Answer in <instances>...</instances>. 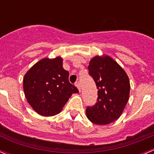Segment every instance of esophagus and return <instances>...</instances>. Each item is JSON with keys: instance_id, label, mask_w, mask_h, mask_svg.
<instances>
[{"instance_id": "34e87169", "label": "esophagus", "mask_w": 154, "mask_h": 154, "mask_svg": "<svg viewBox=\"0 0 154 154\" xmlns=\"http://www.w3.org/2000/svg\"><path fill=\"white\" fill-rule=\"evenodd\" d=\"M75 85H76V87H77V88L79 89V91L81 90V84H80L79 82H76Z\"/></svg>"}]
</instances>
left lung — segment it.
<instances>
[{
  "label": "left lung",
  "instance_id": "left-lung-1",
  "mask_svg": "<svg viewBox=\"0 0 154 154\" xmlns=\"http://www.w3.org/2000/svg\"><path fill=\"white\" fill-rule=\"evenodd\" d=\"M88 69L96 85L98 97L96 104L87 106V117L95 124H109L120 116L126 106L130 80L125 71L109 56H96Z\"/></svg>",
  "mask_w": 154,
  "mask_h": 154
}]
</instances>
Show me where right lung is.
Wrapping results in <instances>:
<instances>
[{
	"label": "right lung",
	"mask_w": 154,
	"mask_h": 154,
	"mask_svg": "<svg viewBox=\"0 0 154 154\" xmlns=\"http://www.w3.org/2000/svg\"><path fill=\"white\" fill-rule=\"evenodd\" d=\"M69 72L62 66V58H44L31 68L24 77V92L31 107L38 114H58L78 89L69 80Z\"/></svg>",
	"instance_id": "1"
}]
</instances>
